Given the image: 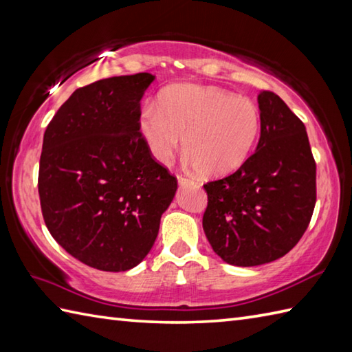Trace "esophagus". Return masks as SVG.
<instances>
[{
	"instance_id": "34e87169",
	"label": "esophagus",
	"mask_w": 352,
	"mask_h": 352,
	"mask_svg": "<svg viewBox=\"0 0 352 352\" xmlns=\"http://www.w3.org/2000/svg\"><path fill=\"white\" fill-rule=\"evenodd\" d=\"M177 180H178V184H180V186H186V184L193 183V180H190L189 177H186V175H183V174H178V175H177Z\"/></svg>"
}]
</instances>
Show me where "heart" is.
I'll list each match as a JSON object with an SVG mask.
<instances>
[{
	"label": "heart",
	"instance_id": "1",
	"mask_svg": "<svg viewBox=\"0 0 352 352\" xmlns=\"http://www.w3.org/2000/svg\"><path fill=\"white\" fill-rule=\"evenodd\" d=\"M149 151L169 163L183 146L204 175L237 169L256 146L261 116L257 104L213 86L182 85L168 89L159 104L149 102L139 119Z\"/></svg>",
	"mask_w": 352,
	"mask_h": 352
}]
</instances>
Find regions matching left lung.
<instances>
[{
    "label": "left lung",
    "mask_w": 352,
    "mask_h": 352,
    "mask_svg": "<svg viewBox=\"0 0 352 352\" xmlns=\"http://www.w3.org/2000/svg\"><path fill=\"white\" fill-rule=\"evenodd\" d=\"M257 149L233 174L207 182L204 233L234 266H258L294 248L316 204V162L302 121L278 95L260 91Z\"/></svg>",
    "instance_id": "left-lung-1"
}]
</instances>
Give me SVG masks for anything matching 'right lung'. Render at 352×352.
Listing matches in <instances>:
<instances>
[{
	"label": "right lung",
	"mask_w": 352,
	"mask_h": 352,
	"mask_svg": "<svg viewBox=\"0 0 352 352\" xmlns=\"http://www.w3.org/2000/svg\"><path fill=\"white\" fill-rule=\"evenodd\" d=\"M148 72L78 87L52 116L39 163L42 216L51 236L91 267L139 265L159 234L177 178L140 133Z\"/></svg>",
	"instance_id": "add662e5"
}]
</instances>
